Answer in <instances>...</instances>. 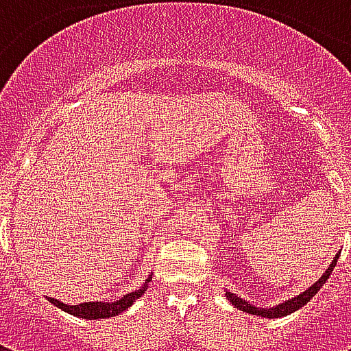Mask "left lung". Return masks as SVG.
Returning a JSON list of instances; mask_svg holds the SVG:
<instances>
[{
	"label": "left lung",
	"instance_id": "left-lung-1",
	"mask_svg": "<svg viewBox=\"0 0 351 351\" xmlns=\"http://www.w3.org/2000/svg\"><path fill=\"white\" fill-rule=\"evenodd\" d=\"M340 254H337L335 258H332L331 265L325 269V272L322 274V278L317 280V282H314L312 286L308 287V289H304L302 293H299L297 297H291V299H287V301L280 302V304H276V306H258V304H252V302L244 301V299H241L239 295L231 293V291H226V297H228V301L235 306V308L243 310V312H246V314H252V316H259V317H267V319H274V317H284V316H289V314H293L295 310L302 308L306 302L314 297V295L322 289V286H324L325 282H327V278L331 276L332 269H335V265H337V261H339Z\"/></svg>",
	"mask_w": 351,
	"mask_h": 351
}]
</instances>
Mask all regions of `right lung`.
I'll return each mask as SVG.
<instances>
[{
    "label": "right lung",
    "mask_w": 351,
    "mask_h": 351,
    "mask_svg": "<svg viewBox=\"0 0 351 351\" xmlns=\"http://www.w3.org/2000/svg\"><path fill=\"white\" fill-rule=\"evenodd\" d=\"M152 280V274H148V278L145 280V284L135 289V291H131V293L123 295L122 299H118V301L112 302H105V301H90V302H80V304H65V302L58 301V299H52L49 297V301L58 306V308H62L67 314H71V316L82 317V319H107V317L118 316V314H122L123 310H128L133 304V302L137 301L138 297H143L145 291L148 289V282Z\"/></svg>",
    "instance_id": "add662e5"
}]
</instances>
